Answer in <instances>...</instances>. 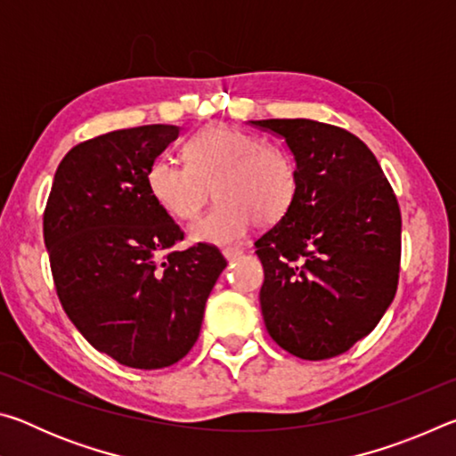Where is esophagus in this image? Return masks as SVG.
<instances>
[{"instance_id": "esophagus-1", "label": "esophagus", "mask_w": 456, "mask_h": 456, "mask_svg": "<svg viewBox=\"0 0 456 456\" xmlns=\"http://www.w3.org/2000/svg\"><path fill=\"white\" fill-rule=\"evenodd\" d=\"M243 256L241 249H223V257H225L227 261H235Z\"/></svg>"}]
</instances>
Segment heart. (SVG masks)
<instances>
[{
  "label": "heart",
  "instance_id": "heart-1",
  "mask_svg": "<svg viewBox=\"0 0 456 456\" xmlns=\"http://www.w3.org/2000/svg\"><path fill=\"white\" fill-rule=\"evenodd\" d=\"M184 165L157 159L146 184L159 207L175 219H195L211 197L219 203L189 227L195 243L235 245L256 221L272 225L289 213L297 197L296 159L281 144L264 142L247 130L211 125L183 146Z\"/></svg>",
  "mask_w": 456,
  "mask_h": 456
}]
</instances>
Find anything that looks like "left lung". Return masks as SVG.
Returning <instances> with one entry per match:
<instances>
[{
	"mask_svg": "<svg viewBox=\"0 0 456 456\" xmlns=\"http://www.w3.org/2000/svg\"><path fill=\"white\" fill-rule=\"evenodd\" d=\"M249 125L283 138L299 173L289 213L256 241L265 328L293 356L334 358L395 299L398 200L372 151L348 130L307 118Z\"/></svg>",
	"mask_w": 456,
	"mask_h": 456,
	"instance_id": "left-lung-1",
	"label": "left lung"
}]
</instances>
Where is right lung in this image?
<instances>
[{"label":"right lung","mask_w":456,"mask_h":456,"mask_svg":"<svg viewBox=\"0 0 456 456\" xmlns=\"http://www.w3.org/2000/svg\"><path fill=\"white\" fill-rule=\"evenodd\" d=\"M179 134V126L146 125L74 146L44 213L61 307L98 352L130 368L157 370L187 356L227 267L205 243L159 261L183 231L151 197L146 171Z\"/></svg>","instance_id":"obj_1"}]
</instances>
